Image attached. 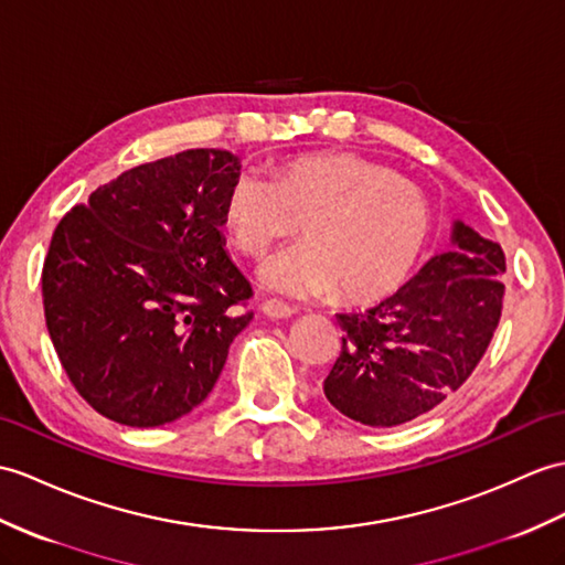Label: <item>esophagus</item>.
Listing matches in <instances>:
<instances>
[{
    "mask_svg": "<svg viewBox=\"0 0 565 565\" xmlns=\"http://www.w3.org/2000/svg\"><path fill=\"white\" fill-rule=\"evenodd\" d=\"M259 310H262V315H267L269 320H286V318H291V315H296V310L291 306L281 303V300H265Z\"/></svg>",
    "mask_w": 565,
    "mask_h": 565,
    "instance_id": "obj_1",
    "label": "esophagus"
}]
</instances>
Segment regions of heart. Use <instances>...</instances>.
I'll return each mask as SVG.
<instances>
[{"label":"heart","instance_id":"obj_1","mask_svg":"<svg viewBox=\"0 0 565 565\" xmlns=\"http://www.w3.org/2000/svg\"><path fill=\"white\" fill-rule=\"evenodd\" d=\"M259 267L271 291L308 298L337 288L371 303L409 277L430 233V206L412 180L353 151L300 153L274 166L271 180L243 170L223 196V226L243 255L259 257L294 233Z\"/></svg>","mask_w":565,"mask_h":565}]
</instances>
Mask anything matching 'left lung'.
<instances>
[{"instance_id": "obj_1", "label": "left lung", "mask_w": 565, "mask_h": 565, "mask_svg": "<svg viewBox=\"0 0 565 565\" xmlns=\"http://www.w3.org/2000/svg\"><path fill=\"white\" fill-rule=\"evenodd\" d=\"M450 250L363 312H339L342 353L324 397L365 426H399L430 412L477 369L501 320L505 255L455 218Z\"/></svg>"}]
</instances>
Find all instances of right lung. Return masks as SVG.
<instances>
[{
	"instance_id": "1",
	"label": "right lung",
	"mask_w": 565,
	"mask_h": 565,
	"mask_svg": "<svg viewBox=\"0 0 565 565\" xmlns=\"http://www.w3.org/2000/svg\"><path fill=\"white\" fill-rule=\"evenodd\" d=\"M241 159L188 149L125 170L52 235L43 306L72 385L132 428L175 422L214 390L253 296L223 238Z\"/></svg>"
}]
</instances>
